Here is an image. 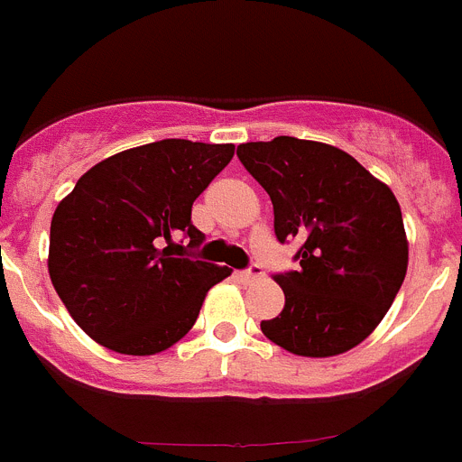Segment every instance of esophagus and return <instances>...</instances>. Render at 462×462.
<instances>
[{
    "label": "esophagus",
    "instance_id": "34e87169",
    "mask_svg": "<svg viewBox=\"0 0 462 462\" xmlns=\"http://www.w3.org/2000/svg\"><path fill=\"white\" fill-rule=\"evenodd\" d=\"M263 267L261 265H251L249 270H242V273H239V277L244 279V282H254V279H261L263 277Z\"/></svg>",
    "mask_w": 462,
    "mask_h": 462
}]
</instances>
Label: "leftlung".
Listing matches in <instances>:
<instances>
[{"instance_id":"8db88e82","label":"left lung","mask_w":462,"mask_h":462,"mask_svg":"<svg viewBox=\"0 0 462 462\" xmlns=\"http://www.w3.org/2000/svg\"><path fill=\"white\" fill-rule=\"evenodd\" d=\"M237 157L273 199L279 242H300V267L274 274L286 303L261 321L263 333L300 356L352 350L381 324L406 277L397 197L327 143L277 135L242 143Z\"/></svg>"}]
</instances>
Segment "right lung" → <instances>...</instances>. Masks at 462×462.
<instances>
[{
  "instance_id": "1",
  "label": "right lung",
  "mask_w": 462,
  "mask_h": 462,
  "mask_svg": "<svg viewBox=\"0 0 462 462\" xmlns=\"http://www.w3.org/2000/svg\"><path fill=\"white\" fill-rule=\"evenodd\" d=\"M232 154V143L183 138L131 147L88 169L58 204L49 274L96 343L122 355H157L195 327L207 291L232 270L192 255L204 242L192 204ZM178 234L189 239L185 247L172 244Z\"/></svg>"
}]
</instances>
